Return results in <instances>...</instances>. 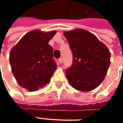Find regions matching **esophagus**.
<instances>
[{
	"mask_svg": "<svg viewBox=\"0 0 123 123\" xmlns=\"http://www.w3.org/2000/svg\"><path fill=\"white\" fill-rule=\"evenodd\" d=\"M58 62H59L60 64H62V63L63 62V59H62V57H61V58H59V59H58Z\"/></svg>",
	"mask_w": 123,
	"mask_h": 123,
	"instance_id": "obj_1",
	"label": "esophagus"
}]
</instances>
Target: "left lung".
<instances>
[{"label": "left lung", "instance_id": "left-lung-1", "mask_svg": "<svg viewBox=\"0 0 123 123\" xmlns=\"http://www.w3.org/2000/svg\"><path fill=\"white\" fill-rule=\"evenodd\" d=\"M73 55L66 76L72 87L82 92L97 87L104 80L110 65V52L90 32L82 29L65 31Z\"/></svg>", "mask_w": 123, "mask_h": 123}]
</instances>
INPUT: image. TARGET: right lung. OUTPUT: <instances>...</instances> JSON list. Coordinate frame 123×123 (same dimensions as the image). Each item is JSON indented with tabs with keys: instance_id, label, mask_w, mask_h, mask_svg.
I'll return each instance as SVG.
<instances>
[{
	"instance_id": "1",
	"label": "right lung",
	"mask_w": 123,
	"mask_h": 123,
	"mask_svg": "<svg viewBox=\"0 0 123 123\" xmlns=\"http://www.w3.org/2000/svg\"><path fill=\"white\" fill-rule=\"evenodd\" d=\"M56 33L31 31L12 48L9 62L13 74L21 87L36 91L50 82L57 64L49 42Z\"/></svg>"
}]
</instances>
